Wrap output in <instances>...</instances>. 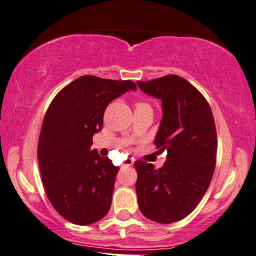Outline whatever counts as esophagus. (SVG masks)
<instances>
[{"label":"esophagus","mask_w":256,"mask_h":256,"mask_svg":"<svg viewBox=\"0 0 256 256\" xmlns=\"http://www.w3.org/2000/svg\"><path fill=\"white\" fill-rule=\"evenodd\" d=\"M134 158H128V160H125L124 163H122V166H131L132 164H134Z\"/></svg>","instance_id":"1"}]
</instances>
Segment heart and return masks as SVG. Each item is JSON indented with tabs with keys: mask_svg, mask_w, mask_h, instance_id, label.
<instances>
[{
	"mask_svg": "<svg viewBox=\"0 0 256 256\" xmlns=\"http://www.w3.org/2000/svg\"><path fill=\"white\" fill-rule=\"evenodd\" d=\"M138 105H140V104H138Z\"/></svg>",
	"mask_w": 256,
	"mask_h": 256,
	"instance_id": "obj_1",
	"label": "heart"
}]
</instances>
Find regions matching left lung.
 I'll return each mask as SVG.
<instances>
[{
	"mask_svg": "<svg viewBox=\"0 0 256 256\" xmlns=\"http://www.w3.org/2000/svg\"><path fill=\"white\" fill-rule=\"evenodd\" d=\"M137 85L162 102L163 118L154 144L160 152L166 151L160 169L134 162L138 206L145 218L168 224L189 215L212 182L218 148L215 122L204 96L183 78L170 74Z\"/></svg>",
	"mask_w": 256,
	"mask_h": 256,
	"instance_id": "8db88e82",
	"label": "left lung"
}]
</instances>
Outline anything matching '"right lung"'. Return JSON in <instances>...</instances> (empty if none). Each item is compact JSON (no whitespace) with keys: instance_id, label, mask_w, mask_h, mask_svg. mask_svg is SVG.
I'll list each match as a JSON object with an SVG mask.
<instances>
[{"instance_id":"right-lung-1","label":"right lung","mask_w":256,"mask_h":256,"mask_svg":"<svg viewBox=\"0 0 256 256\" xmlns=\"http://www.w3.org/2000/svg\"><path fill=\"white\" fill-rule=\"evenodd\" d=\"M130 90H137L130 80L82 76L64 87L47 110L38 166L48 200L70 223L92 224L108 212L119 168L90 146L108 105Z\"/></svg>"}]
</instances>
